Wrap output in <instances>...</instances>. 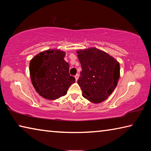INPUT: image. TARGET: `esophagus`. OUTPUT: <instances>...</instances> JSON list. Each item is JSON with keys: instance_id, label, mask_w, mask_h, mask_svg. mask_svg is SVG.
Segmentation results:
<instances>
[{"instance_id": "obj_1", "label": "esophagus", "mask_w": 151, "mask_h": 151, "mask_svg": "<svg viewBox=\"0 0 151 151\" xmlns=\"http://www.w3.org/2000/svg\"><path fill=\"white\" fill-rule=\"evenodd\" d=\"M78 77H79V75H78V74H76V75L75 76V81H77L78 79Z\"/></svg>"}]
</instances>
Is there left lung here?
Returning <instances> with one entry per match:
<instances>
[{
    "mask_svg": "<svg viewBox=\"0 0 151 151\" xmlns=\"http://www.w3.org/2000/svg\"><path fill=\"white\" fill-rule=\"evenodd\" d=\"M82 71L77 83L83 96L93 103L105 101L116 88L120 64L108 53L96 48L76 51Z\"/></svg>",
    "mask_w": 151,
    "mask_h": 151,
    "instance_id": "1",
    "label": "left lung"
}]
</instances>
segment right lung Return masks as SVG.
<instances>
[{"label": "right lung", "mask_w": 151, "mask_h": 151, "mask_svg": "<svg viewBox=\"0 0 151 151\" xmlns=\"http://www.w3.org/2000/svg\"><path fill=\"white\" fill-rule=\"evenodd\" d=\"M65 52L58 49L42 51L32 58L29 70L36 91L48 100L65 96L75 82L69 74V64L64 60Z\"/></svg>", "instance_id": "add662e5"}]
</instances>
